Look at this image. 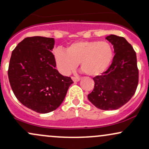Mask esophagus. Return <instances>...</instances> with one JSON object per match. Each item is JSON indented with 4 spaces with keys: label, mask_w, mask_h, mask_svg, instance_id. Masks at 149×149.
Here are the masks:
<instances>
[{
    "label": "esophagus",
    "mask_w": 149,
    "mask_h": 149,
    "mask_svg": "<svg viewBox=\"0 0 149 149\" xmlns=\"http://www.w3.org/2000/svg\"><path fill=\"white\" fill-rule=\"evenodd\" d=\"M71 79H72L73 81H74V82H78V81H80L81 78H79V77H72V78H71Z\"/></svg>",
    "instance_id": "34e87169"
}]
</instances>
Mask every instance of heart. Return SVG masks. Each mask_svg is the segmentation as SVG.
Returning <instances> with one entry per match:
<instances>
[{"mask_svg":"<svg viewBox=\"0 0 149 149\" xmlns=\"http://www.w3.org/2000/svg\"><path fill=\"white\" fill-rule=\"evenodd\" d=\"M113 55V48L109 42L82 40L71 44L65 51L57 49L55 59L62 74L69 75L79 62L81 69L87 75L97 76L106 71Z\"/></svg>","mask_w":149,"mask_h":149,"instance_id":"obj_1","label":"heart"}]
</instances>
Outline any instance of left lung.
I'll use <instances>...</instances> for the list:
<instances>
[{
	"label": "left lung",
	"instance_id": "1",
	"mask_svg": "<svg viewBox=\"0 0 149 149\" xmlns=\"http://www.w3.org/2000/svg\"><path fill=\"white\" fill-rule=\"evenodd\" d=\"M105 39L113 46L114 56L108 69L93 78L94 90L87 97L97 108L113 110L128 103L135 94L139 72L136 53L126 39L114 35Z\"/></svg>",
	"mask_w": 149,
	"mask_h": 149
}]
</instances>
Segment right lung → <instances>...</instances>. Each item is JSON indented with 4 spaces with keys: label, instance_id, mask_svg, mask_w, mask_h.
Listing matches in <instances>:
<instances>
[{
    "label": "right lung",
    "instance_id": "1",
    "mask_svg": "<svg viewBox=\"0 0 149 149\" xmlns=\"http://www.w3.org/2000/svg\"><path fill=\"white\" fill-rule=\"evenodd\" d=\"M54 38L27 37L12 51L8 69L12 89L23 105L39 113L56 110L73 83L55 69Z\"/></svg>",
    "mask_w": 149,
    "mask_h": 149
}]
</instances>
